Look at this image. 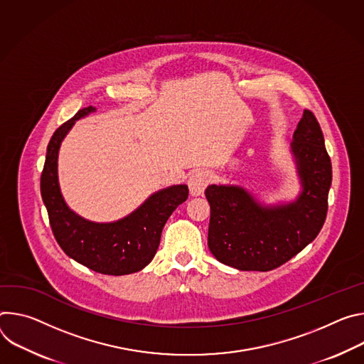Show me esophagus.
Returning a JSON list of instances; mask_svg holds the SVG:
<instances>
[{
  "label": "esophagus",
  "instance_id": "esophagus-1",
  "mask_svg": "<svg viewBox=\"0 0 364 364\" xmlns=\"http://www.w3.org/2000/svg\"><path fill=\"white\" fill-rule=\"evenodd\" d=\"M210 182H211V175L207 171H198V172L192 173L188 181L191 195L192 196L203 195Z\"/></svg>",
  "mask_w": 364,
  "mask_h": 364
}]
</instances>
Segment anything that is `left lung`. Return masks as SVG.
Instances as JSON below:
<instances>
[{
  "label": "left lung",
  "mask_w": 364,
  "mask_h": 364,
  "mask_svg": "<svg viewBox=\"0 0 364 364\" xmlns=\"http://www.w3.org/2000/svg\"><path fill=\"white\" fill-rule=\"evenodd\" d=\"M299 195L266 205L238 185H210L208 247L215 259L238 270H273L315 240L326 223L333 172L324 136L305 109L291 143Z\"/></svg>",
  "instance_id": "obj_1"
}]
</instances>
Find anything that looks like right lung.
Returning a JSON list of instances; mask_svg holds the SVG:
<instances>
[{
    "mask_svg": "<svg viewBox=\"0 0 364 364\" xmlns=\"http://www.w3.org/2000/svg\"><path fill=\"white\" fill-rule=\"evenodd\" d=\"M95 112L79 109L52 136L40 179L43 203L58 245L77 263L102 274H130L154 257L161 230L172 213L188 199L186 185H173L151 193L132 214L112 223H95L77 215L65 203L58 178V156L75 121Z\"/></svg>",
    "mask_w": 364,
    "mask_h": 364,
    "instance_id": "right-lung-1",
    "label": "right lung"
}]
</instances>
